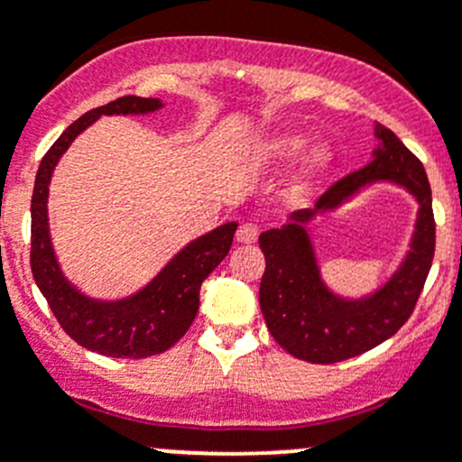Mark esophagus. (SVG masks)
<instances>
[{
    "label": "esophagus",
    "instance_id": "1",
    "mask_svg": "<svg viewBox=\"0 0 462 462\" xmlns=\"http://www.w3.org/2000/svg\"><path fill=\"white\" fill-rule=\"evenodd\" d=\"M257 236H259V226L253 221L241 223L239 230H236V241H241V244H254Z\"/></svg>",
    "mask_w": 462,
    "mask_h": 462
}]
</instances>
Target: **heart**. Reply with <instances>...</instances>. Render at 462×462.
<instances>
[{
	"instance_id": "obj_1",
	"label": "heart",
	"mask_w": 462,
	"mask_h": 462,
	"mask_svg": "<svg viewBox=\"0 0 462 462\" xmlns=\"http://www.w3.org/2000/svg\"><path fill=\"white\" fill-rule=\"evenodd\" d=\"M301 147H304V138L292 136L291 134V136L274 138L273 144H270V152L279 158H291L295 156ZM326 165H328V152H326V149H315V152L306 158L304 167H301L300 176H297L295 185H292V192L295 194L306 192V189L310 188V183H313L321 171L326 170Z\"/></svg>"
}]
</instances>
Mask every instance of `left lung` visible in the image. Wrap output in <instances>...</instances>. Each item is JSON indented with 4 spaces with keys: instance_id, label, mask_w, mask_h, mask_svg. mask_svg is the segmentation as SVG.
Masks as SVG:
<instances>
[{
    "instance_id": "8db88e82",
    "label": "left lung",
    "mask_w": 462,
    "mask_h": 462,
    "mask_svg": "<svg viewBox=\"0 0 462 462\" xmlns=\"http://www.w3.org/2000/svg\"><path fill=\"white\" fill-rule=\"evenodd\" d=\"M380 149L362 170L330 185L315 209H300L283 227L263 232L259 245L265 273L259 286V304L274 342L291 356L313 365L348 360L389 339L411 318L436 250L431 188L422 162L384 125H377ZM374 180H395L421 203L412 253L396 277L374 298L344 302L323 288L303 223L319 208L339 200Z\"/></svg>"
}]
</instances>
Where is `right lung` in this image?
<instances>
[{"mask_svg":"<svg viewBox=\"0 0 462 462\" xmlns=\"http://www.w3.org/2000/svg\"><path fill=\"white\" fill-rule=\"evenodd\" d=\"M158 106L161 102L156 97L123 96L109 105L87 111L51 144L35 176L31 201L32 277L64 333L76 339L80 346L100 356L141 360L174 346L197 318L201 283L230 253L236 232V223H226L201 239L192 241L144 291L123 301L105 304V301L88 300L60 273L51 245L49 218H46V199H49V183L55 162L67 152L73 138L102 114H147L156 111Z\"/></svg>","mask_w":462,"mask_h":462,"instance_id":"1","label":"right lung"}]
</instances>
